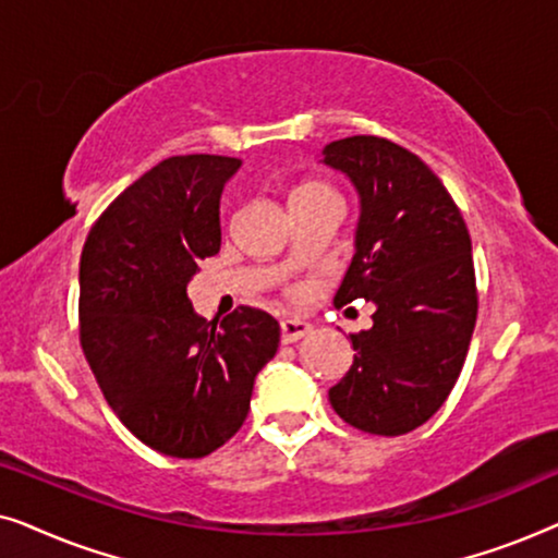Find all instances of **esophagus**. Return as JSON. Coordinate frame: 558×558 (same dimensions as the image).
Wrapping results in <instances>:
<instances>
[{
    "mask_svg": "<svg viewBox=\"0 0 558 558\" xmlns=\"http://www.w3.org/2000/svg\"><path fill=\"white\" fill-rule=\"evenodd\" d=\"M307 332H312V325L304 319H281V340L284 342L302 340Z\"/></svg>",
    "mask_w": 558,
    "mask_h": 558,
    "instance_id": "1",
    "label": "esophagus"
}]
</instances>
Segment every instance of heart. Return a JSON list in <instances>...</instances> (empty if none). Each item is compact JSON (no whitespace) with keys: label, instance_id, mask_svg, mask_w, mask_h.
<instances>
[{"label":"heart","instance_id":"heart-1","mask_svg":"<svg viewBox=\"0 0 558 558\" xmlns=\"http://www.w3.org/2000/svg\"><path fill=\"white\" fill-rule=\"evenodd\" d=\"M317 197H338V193H335V187L330 185V182L307 178V180H302L300 185L292 187V193H289V205L302 203V201H317Z\"/></svg>","mask_w":558,"mask_h":558}]
</instances>
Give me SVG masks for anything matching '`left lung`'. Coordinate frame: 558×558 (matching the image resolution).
<instances>
[{
  "label": "left lung",
  "instance_id": "1",
  "mask_svg": "<svg viewBox=\"0 0 558 558\" xmlns=\"http://www.w3.org/2000/svg\"><path fill=\"white\" fill-rule=\"evenodd\" d=\"M325 162L361 193L353 264L335 307L373 302V327L350 335L353 365L330 403L355 429L399 437L447 401L477 319L470 231L441 180L384 136H348Z\"/></svg>",
  "mask_w": 558,
  "mask_h": 558
}]
</instances>
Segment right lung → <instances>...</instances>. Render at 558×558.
<instances>
[{"label": "right lung", "mask_w": 558, "mask_h": 558, "mask_svg": "<svg viewBox=\"0 0 558 558\" xmlns=\"http://www.w3.org/2000/svg\"><path fill=\"white\" fill-rule=\"evenodd\" d=\"M235 157H167L106 208L83 243L78 340L104 399L144 445L201 460L246 422L277 355L264 310L197 317L187 281L220 248V190Z\"/></svg>", "instance_id": "1"}]
</instances>
